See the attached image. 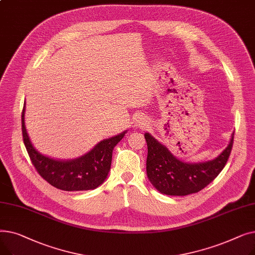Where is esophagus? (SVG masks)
Segmentation results:
<instances>
[{"label": "esophagus", "instance_id": "esophagus-1", "mask_svg": "<svg viewBox=\"0 0 255 255\" xmlns=\"http://www.w3.org/2000/svg\"><path fill=\"white\" fill-rule=\"evenodd\" d=\"M139 125L144 126V125H146V122H144V121H140V122H139Z\"/></svg>", "mask_w": 255, "mask_h": 255}]
</instances>
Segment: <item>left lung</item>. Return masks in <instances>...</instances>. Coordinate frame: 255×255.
<instances>
[{
    "label": "left lung",
    "instance_id": "left-lung-1",
    "mask_svg": "<svg viewBox=\"0 0 255 255\" xmlns=\"http://www.w3.org/2000/svg\"><path fill=\"white\" fill-rule=\"evenodd\" d=\"M144 138L148 144L146 175L150 182L159 192L181 196L200 191L219 175L231 155L234 133L229 145L218 157L199 163L181 161L150 133H145Z\"/></svg>",
    "mask_w": 255,
    "mask_h": 255
}]
</instances>
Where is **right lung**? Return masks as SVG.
I'll return each instance as SVG.
<instances>
[{
    "label": "right lung",
    "instance_id": "obj_1",
    "mask_svg": "<svg viewBox=\"0 0 255 255\" xmlns=\"http://www.w3.org/2000/svg\"><path fill=\"white\" fill-rule=\"evenodd\" d=\"M25 102L21 113V130L25 149L38 173L47 183L64 191L95 189L106 179L112 165L113 150L126 131L103 139L82 157L73 160H56L39 153L26 132L24 125Z\"/></svg>",
    "mask_w": 255,
    "mask_h": 255
}]
</instances>
